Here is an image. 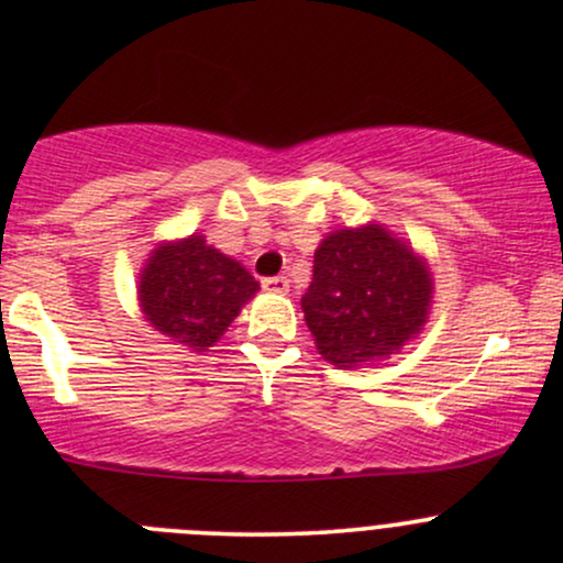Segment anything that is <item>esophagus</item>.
<instances>
[{
    "label": "esophagus",
    "mask_w": 563,
    "mask_h": 563,
    "mask_svg": "<svg viewBox=\"0 0 563 563\" xmlns=\"http://www.w3.org/2000/svg\"><path fill=\"white\" fill-rule=\"evenodd\" d=\"M262 288L269 290V294H288L290 283H288V277H283V275H277V277H264Z\"/></svg>",
    "instance_id": "esophagus-1"
}]
</instances>
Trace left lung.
Returning a JSON list of instances; mask_svg holds the SVG:
<instances>
[{
    "instance_id": "8db88e82",
    "label": "left lung",
    "mask_w": 563,
    "mask_h": 563,
    "mask_svg": "<svg viewBox=\"0 0 563 563\" xmlns=\"http://www.w3.org/2000/svg\"><path fill=\"white\" fill-rule=\"evenodd\" d=\"M429 262L384 224L333 230L314 251L301 309L322 360L339 371L386 363L429 322Z\"/></svg>"
}]
</instances>
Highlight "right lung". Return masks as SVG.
Segmentation results:
<instances>
[{
    "label": "right lung",
    "instance_id": "1",
    "mask_svg": "<svg viewBox=\"0 0 563 563\" xmlns=\"http://www.w3.org/2000/svg\"><path fill=\"white\" fill-rule=\"evenodd\" d=\"M254 275L206 243L200 232L161 241L140 269V312L161 335L190 352H209L256 296Z\"/></svg>",
    "mask_w": 563,
    "mask_h": 563
}]
</instances>
